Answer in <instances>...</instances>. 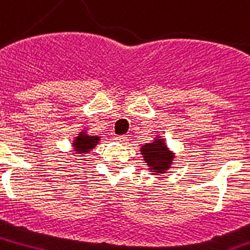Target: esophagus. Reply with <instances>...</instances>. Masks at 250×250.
<instances>
[{
  "label": "esophagus",
  "instance_id": "34e87169",
  "mask_svg": "<svg viewBox=\"0 0 250 250\" xmlns=\"http://www.w3.org/2000/svg\"><path fill=\"white\" fill-rule=\"evenodd\" d=\"M115 140H117L118 143H121V144H127V142H128L127 136H117V138H115Z\"/></svg>",
  "mask_w": 250,
  "mask_h": 250
}]
</instances>
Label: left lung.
<instances>
[{
    "mask_svg": "<svg viewBox=\"0 0 250 250\" xmlns=\"http://www.w3.org/2000/svg\"><path fill=\"white\" fill-rule=\"evenodd\" d=\"M140 155L153 176L165 174L176 159L174 152L169 149L165 139L160 135H156L150 143L140 146Z\"/></svg>",
    "mask_w": 250,
    "mask_h": 250,
    "instance_id": "obj_1",
    "label": "left lung"
}]
</instances>
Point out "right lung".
<instances>
[{
	"label": "right lung",
	"mask_w": 250,
	"mask_h": 250,
	"mask_svg": "<svg viewBox=\"0 0 250 250\" xmlns=\"http://www.w3.org/2000/svg\"><path fill=\"white\" fill-rule=\"evenodd\" d=\"M101 142V136L90 135L86 128L80 129V132L72 140V150L76 155L83 156L91 152Z\"/></svg>",
	"instance_id": "add662e5"
}]
</instances>
